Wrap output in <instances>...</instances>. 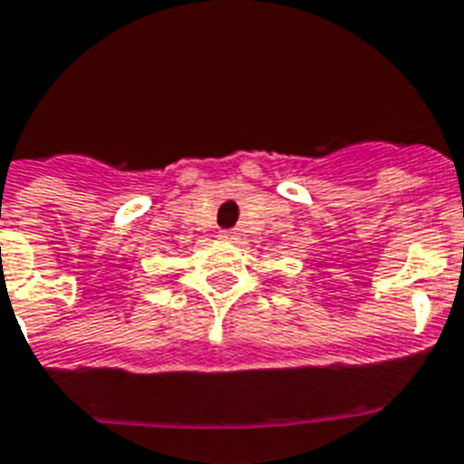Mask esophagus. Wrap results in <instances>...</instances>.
<instances>
[{"label": "esophagus", "mask_w": 464, "mask_h": 464, "mask_svg": "<svg viewBox=\"0 0 464 464\" xmlns=\"http://www.w3.org/2000/svg\"><path fill=\"white\" fill-rule=\"evenodd\" d=\"M219 238L226 240V243H233V240L238 238V231H233V228H228V231H219Z\"/></svg>", "instance_id": "1"}]
</instances>
